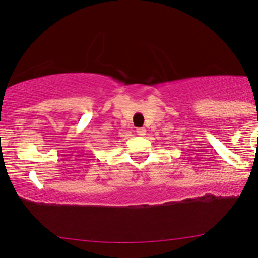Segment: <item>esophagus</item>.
<instances>
[{
  "mask_svg": "<svg viewBox=\"0 0 258 258\" xmlns=\"http://www.w3.org/2000/svg\"><path fill=\"white\" fill-rule=\"evenodd\" d=\"M136 134H137V135H141V136L146 135V129H144V128H137Z\"/></svg>",
  "mask_w": 258,
  "mask_h": 258,
  "instance_id": "1",
  "label": "esophagus"
}]
</instances>
